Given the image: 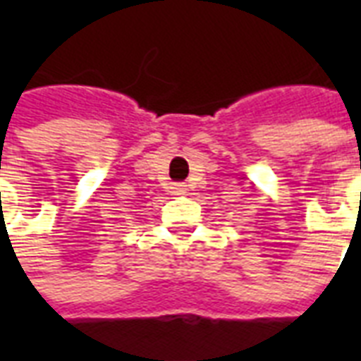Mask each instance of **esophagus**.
<instances>
[{"label":"esophagus","instance_id":"obj_1","mask_svg":"<svg viewBox=\"0 0 361 361\" xmlns=\"http://www.w3.org/2000/svg\"><path fill=\"white\" fill-rule=\"evenodd\" d=\"M185 187L187 185H183V183H172V187H170V189H172V192H174V195H183V192H185Z\"/></svg>","mask_w":361,"mask_h":361}]
</instances>
